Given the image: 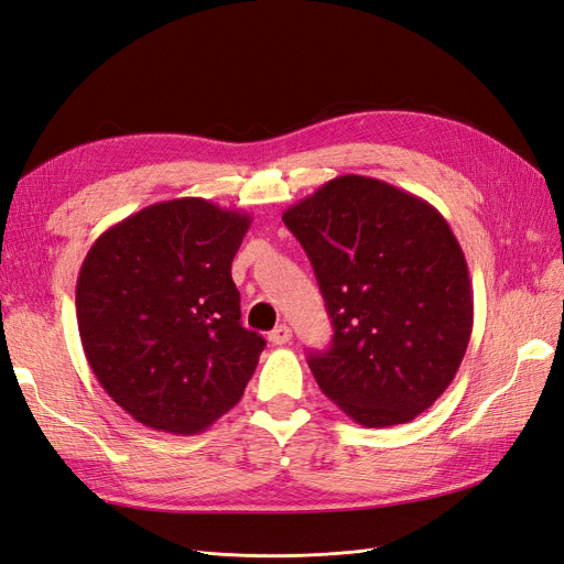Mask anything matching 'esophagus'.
Instances as JSON below:
<instances>
[{
	"mask_svg": "<svg viewBox=\"0 0 564 564\" xmlns=\"http://www.w3.org/2000/svg\"><path fill=\"white\" fill-rule=\"evenodd\" d=\"M268 340L272 346H284V344H289V340H292V329H289L286 324H280V327H275L268 334Z\"/></svg>",
	"mask_w": 564,
	"mask_h": 564,
	"instance_id": "1",
	"label": "esophagus"
}]
</instances>
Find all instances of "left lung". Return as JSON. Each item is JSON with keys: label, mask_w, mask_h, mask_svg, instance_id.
<instances>
[{"label": "left lung", "mask_w": 564, "mask_h": 564, "mask_svg": "<svg viewBox=\"0 0 564 564\" xmlns=\"http://www.w3.org/2000/svg\"><path fill=\"white\" fill-rule=\"evenodd\" d=\"M334 324L308 352L324 395L365 429L416 419L454 381L473 332L466 256L433 204L379 178H332L282 214Z\"/></svg>", "instance_id": "1"}]
</instances>
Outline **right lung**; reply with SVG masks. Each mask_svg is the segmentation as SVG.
<instances>
[{"instance_id":"right-lung-1","label":"right lung","mask_w":564,"mask_h":564,"mask_svg":"<svg viewBox=\"0 0 564 564\" xmlns=\"http://www.w3.org/2000/svg\"><path fill=\"white\" fill-rule=\"evenodd\" d=\"M251 216L181 197L119 220L77 278L84 355L152 431L197 435L240 402L265 340L240 322L230 268Z\"/></svg>"}]
</instances>
